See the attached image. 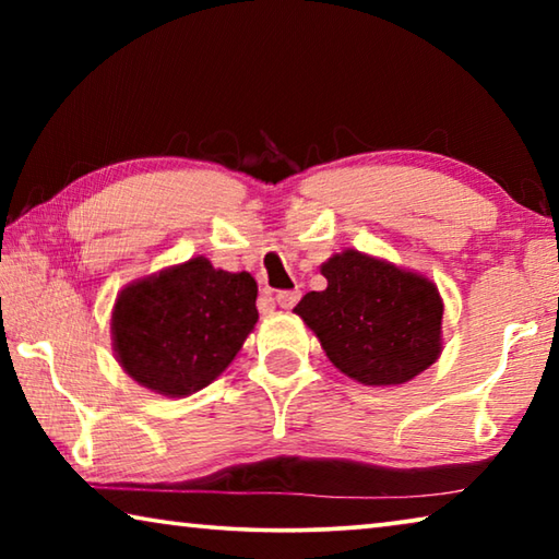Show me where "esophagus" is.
Returning <instances> with one entry per match:
<instances>
[{
    "label": "esophagus",
    "instance_id": "1",
    "mask_svg": "<svg viewBox=\"0 0 559 559\" xmlns=\"http://www.w3.org/2000/svg\"><path fill=\"white\" fill-rule=\"evenodd\" d=\"M300 300V290H278L276 302L281 308H293Z\"/></svg>",
    "mask_w": 559,
    "mask_h": 559
}]
</instances>
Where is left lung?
Wrapping results in <instances>:
<instances>
[{"instance_id":"obj_1","label":"left lung","mask_w":559,"mask_h":559,"mask_svg":"<svg viewBox=\"0 0 559 559\" xmlns=\"http://www.w3.org/2000/svg\"><path fill=\"white\" fill-rule=\"evenodd\" d=\"M320 271L328 288L306 293L296 313L340 372L386 386L437 362L443 302L431 281L353 249Z\"/></svg>"}]
</instances>
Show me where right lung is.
<instances>
[{"label": "right lung", "mask_w": 559, "mask_h": 559, "mask_svg": "<svg viewBox=\"0 0 559 559\" xmlns=\"http://www.w3.org/2000/svg\"><path fill=\"white\" fill-rule=\"evenodd\" d=\"M257 281L197 257L132 283L112 310L122 370L147 390L187 396L212 384L259 320Z\"/></svg>", "instance_id": "1"}]
</instances>
